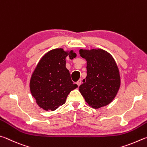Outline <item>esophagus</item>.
Wrapping results in <instances>:
<instances>
[{
	"mask_svg": "<svg viewBox=\"0 0 147 147\" xmlns=\"http://www.w3.org/2000/svg\"><path fill=\"white\" fill-rule=\"evenodd\" d=\"M76 84H78V86H80V85H81V79H79V80L78 82H77Z\"/></svg>",
	"mask_w": 147,
	"mask_h": 147,
	"instance_id": "1",
	"label": "esophagus"
}]
</instances>
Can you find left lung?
Here are the masks:
<instances>
[{"label":"left lung","mask_w":147,"mask_h":147,"mask_svg":"<svg viewBox=\"0 0 147 147\" xmlns=\"http://www.w3.org/2000/svg\"><path fill=\"white\" fill-rule=\"evenodd\" d=\"M79 54L86 60L87 76L79 92L89 106L95 109L109 105L121 85L119 70L111 54L102 49H81Z\"/></svg>","instance_id":"left-lung-1"}]
</instances>
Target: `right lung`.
Returning <instances> with one entry per match:
<instances>
[{
  "mask_svg": "<svg viewBox=\"0 0 147 147\" xmlns=\"http://www.w3.org/2000/svg\"><path fill=\"white\" fill-rule=\"evenodd\" d=\"M68 56L73 59L77 54L63 48L49 51L40 59L31 77V94L38 106L46 111H54L65 103L68 95L78 88L66 68Z\"/></svg>",
  "mask_w": 147,
  "mask_h": 147,
  "instance_id": "1",
  "label": "right lung"
}]
</instances>
